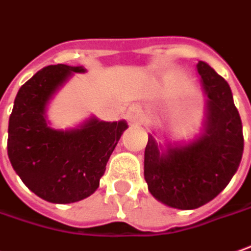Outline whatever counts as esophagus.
<instances>
[{
    "label": "esophagus",
    "mask_w": 251,
    "mask_h": 251,
    "mask_svg": "<svg viewBox=\"0 0 251 251\" xmlns=\"http://www.w3.org/2000/svg\"><path fill=\"white\" fill-rule=\"evenodd\" d=\"M127 119L134 124H139L142 122V110L139 109V106H132L127 112Z\"/></svg>",
    "instance_id": "obj_1"
}]
</instances>
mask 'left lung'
Returning a JSON list of instances; mask_svg holds the SVG:
<instances>
[{
  "mask_svg": "<svg viewBox=\"0 0 251 251\" xmlns=\"http://www.w3.org/2000/svg\"><path fill=\"white\" fill-rule=\"evenodd\" d=\"M198 72L208 97L206 134L196 142L160 154L151 135L145 148L149 192L170 207L192 210L213 200L229 184L243 154V129L228 82L206 62Z\"/></svg>",
  "mask_w": 251,
  "mask_h": 251,
  "instance_id": "left-lung-1",
  "label": "left lung"
}]
</instances>
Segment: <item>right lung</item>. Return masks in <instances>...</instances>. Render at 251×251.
<instances>
[{
	"label": "right lung",
	"mask_w": 251,
	"mask_h": 251,
	"mask_svg": "<svg viewBox=\"0 0 251 251\" xmlns=\"http://www.w3.org/2000/svg\"><path fill=\"white\" fill-rule=\"evenodd\" d=\"M82 67L55 65L37 72L20 87L8 127V156L31 192L51 203H75L95 192L124 122L92 119L81 128L56 131L44 119L52 94Z\"/></svg>",
	"instance_id": "obj_1"
}]
</instances>
